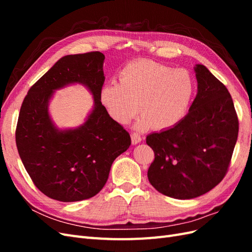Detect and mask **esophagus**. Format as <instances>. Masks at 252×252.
<instances>
[{"label": "esophagus", "instance_id": "34e87169", "mask_svg": "<svg viewBox=\"0 0 252 252\" xmlns=\"http://www.w3.org/2000/svg\"><path fill=\"white\" fill-rule=\"evenodd\" d=\"M141 141H142V138H141L140 135H138V134H131V143H132V145L139 144Z\"/></svg>", "mask_w": 252, "mask_h": 252}]
</instances>
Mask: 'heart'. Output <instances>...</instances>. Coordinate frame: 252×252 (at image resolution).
Listing matches in <instances>:
<instances>
[{
  "instance_id": "b5f03b06",
  "label": "heart",
  "mask_w": 252,
  "mask_h": 252,
  "mask_svg": "<svg viewBox=\"0 0 252 252\" xmlns=\"http://www.w3.org/2000/svg\"><path fill=\"white\" fill-rule=\"evenodd\" d=\"M194 82L186 69L148 60L126 65L119 83H107L100 91L101 102L109 116L120 124H129L141 111L136 130L151 127L168 129L183 119L191 102Z\"/></svg>"
}]
</instances>
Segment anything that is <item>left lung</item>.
Listing matches in <instances>:
<instances>
[{
    "instance_id": "obj_1",
    "label": "left lung",
    "mask_w": 252,
    "mask_h": 252,
    "mask_svg": "<svg viewBox=\"0 0 252 252\" xmlns=\"http://www.w3.org/2000/svg\"><path fill=\"white\" fill-rule=\"evenodd\" d=\"M197 93L178 124L154 132L146 143L155 151L147 175L158 192L189 200L223 180L238 140L239 121L227 88L207 67H194Z\"/></svg>"
}]
</instances>
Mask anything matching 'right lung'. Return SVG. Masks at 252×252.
I'll return each instance as SVG.
<instances>
[{"instance_id": "add662e5", "label": "right lung", "mask_w": 252, "mask_h": 252, "mask_svg": "<svg viewBox=\"0 0 252 252\" xmlns=\"http://www.w3.org/2000/svg\"><path fill=\"white\" fill-rule=\"evenodd\" d=\"M104 60L98 51L61 58L22 104L16 131L19 155L34 185L53 200L78 202L100 192L113 161L131 144L101 102ZM77 83L93 95V108L80 126L59 128L50 116V101L57 90Z\"/></svg>"}]
</instances>
